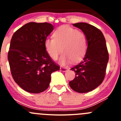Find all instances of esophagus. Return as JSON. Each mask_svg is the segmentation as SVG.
<instances>
[{
    "label": "esophagus",
    "mask_w": 121,
    "mask_h": 121,
    "mask_svg": "<svg viewBox=\"0 0 121 121\" xmlns=\"http://www.w3.org/2000/svg\"><path fill=\"white\" fill-rule=\"evenodd\" d=\"M60 70H61L62 71H66L67 70V68L65 67H61Z\"/></svg>",
    "instance_id": "1"
}]
</instances>
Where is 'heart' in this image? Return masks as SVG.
<instances>
[{"instance_id":"obj_1","label":"heart","mask_w":121,"mask_h":121,"mask_svg":"<svg viewBox=\"0 0 121 121\" xmlns=\"http://www.w3.org/2000/svg\"><path fill=\"white\" fill-rule=\"evenodd\" d=\"M46 52L52 59L56 60L62 52L64 54L60 58L63 65L69 63L80 61L86 54L88 40L86 35L78 29L67 25L59 27L53 33V38L44 40Z\"/></svg>"}]
</instances>
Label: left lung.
<instances>
[{"label":"left lung","instance_id":"1","mask_svg":"<svg viewBox=\"0 0 121 121\" xmlns=\"http://www.w3.org/2000/svg\"><path fill=\"white\" fill-rule=\"evenodd\" d=\"M73 26L86 35L88 48L83 60L71 68L75 73V77L69 85L74 91L84 93L94 90L102 82L109 54L104 36L98 28L86 23H75Z\"/></svg>","mask_w":121,"mask_h":121}]
</instances>
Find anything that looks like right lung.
<instances>
[{"label":"right lung","mask_w":121,"mask_h":121,"mask_svg":"<svg viewBox=\"0 0 121 121\" xmlns=\"http://www.w3.org/2000/svg\"><path fill=\"white\" fill-rule=\"evenodd\" d=\"M53 29L50 23L30 22L12 36L8 52L11 74L27 92L37 94L47 90L52 73L60 69L44 47V40Z\"/></svg>","instance_id":"obj_1"}]
</instances>
